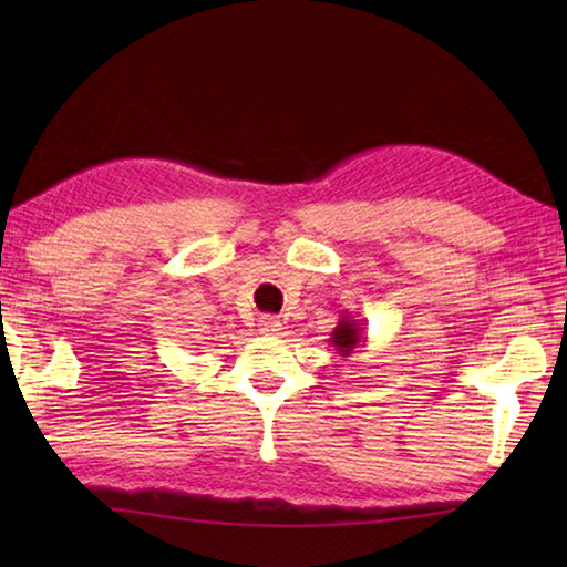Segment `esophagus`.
<instances>
[{"mask_svg":"<svg viewBox=\"0 0 567 567\" xmlns=\"http://www.w3.org/2000/svg\"><path fill=\"white\" fill-rule=\"evenodd\" d=\"M258 329H260V333H262V336H280V331H282V323L277 321L275 317H262V319H260V323H258Z\"/></svg>","mask_w":567,"mask_h":567,"instance_id":"34e87169","label":"esophagus"}]
</instances>
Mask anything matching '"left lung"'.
I'll use <instances>...</instances> for the list:
<instances>
[{"mask_svg": "<svg viewBox=\"0 0 567 567\" xmlns=\"http://www.w3.org/2000/svg\"><path fill=\"white\" fill-rule=\"evenodd\" d=\"M329 341H331V346L336 348V351H339L343 358H348V355L353 353V348L358 343L365 341L363 339V327H360V323H355V319H351V317H341L339 327L331 331V339Z\"/></svg>", "mask_w": 567, "mask_h": 567, "instance_id": "left-lung-1", "label": "left lung"}]
</instances>
